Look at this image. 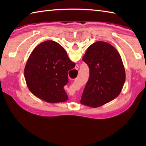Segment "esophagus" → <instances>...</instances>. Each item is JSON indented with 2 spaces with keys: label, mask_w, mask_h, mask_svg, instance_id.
Masks as SVG:
<instances>
[{
  "label": "esophagus",
  "mask_w": 146,
  "mask_h": 146,
  "mask_svg": "<svg viewBox=\"0 0 146 146\" xmlns=\"http://www.w3.org/2000/svg\"><path fill=\"white\" fill-rule=\"evenodd\" d=\"M77 67H78V66H77Z\"/></svg>",
  "instance_id": "34e87169"
}]
</instances>
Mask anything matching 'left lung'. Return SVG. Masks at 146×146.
<instances>
[{
    "instance_id": "8db88e82",
    "label": "left lung",
    "mask_w": 146,
    "mask_h": 146,
    "mask_svg": "<svg viewBox=\"0 0 146 146\" xmlns=\"http://www.w3.org/2000/svg\"><path fill=\"white\" fill-rule=\"evenodd\" d=\"M82 60L90 68V78L81 104L97 108L118 97L124 84L125 73L117 49L105 42H96L88 48Z\"/></svg>"
}]
</instances>
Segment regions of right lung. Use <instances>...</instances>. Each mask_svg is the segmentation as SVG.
<instances>
[{"label": "right lung", "instance_id": "right-lung-1", "mask_svg": "<svg viewBox=\"0 0 146 146\" xmlns=\"http://www.w3.org/2000/svg\"><path fill=\"white\" fill-rule=\"evenodd\" d=\"M75 64L65 49L53 40H46L32 51L24 69V77L29 91L36 97L50 103L68 100L64 90L68 82L69 70Z\"/></svg>", "mask_w": 146, "mask_h": 146}]
</instances>
